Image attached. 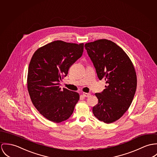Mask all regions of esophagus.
<instances>
[{"label": "esophagus", "instance_id": "obj_1", "mask_svg": "<svg viewBox=\"0 0 157 157\" xmlns=\"http://www.w3.org/2000/svg\"><path fill=\"white\" fill-rule=\"evenodd\" d=\"M83 96H84V97H86V98H88V97H89L90 95H91V94L90 93H83Z\"/></svg>", "mask_w": 157, "mask_h": 157}]
</instances>
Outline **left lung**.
I'll list each match as a JSON object with an SVG mask.
<instances>
[{
    "mask_svg": "<svg viewBox=\"0 0 157 157\" xmlns=\"http://www.w3.org/2000/svg\"><path fill=\"white\" fill-rule=\"evenodd\" d=\"M85 48L98 78L107 84L102 92L95 94L98 104L93 113L104 123L115 122L128 109L134 97L137 76L134 66L122 48L110 40L88 43Z\"/></svg>",
    "mask_w": 157,
    "mask_h": 157,
    "instance_id": "8db88e82",
    "label": "left lung"
}]
</instances>
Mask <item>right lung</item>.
I'll return each instance as SVG.
<instances>
[{
	"instance_id": "1",
	"label": "right lung",
	"mask_w": 157,
	"mask_h": 157,
	"mask_svg": "<svg viewBox=\"0 0 157 157\" xmlns=\"http://www.w3.org/2000/svg\"><path fill=\"white\" fill-rule=\"evenodd\" d=\"M84 51V44L57 40L37 49L28 69V90L36 109L50 121L68 119L79 99L78 93L61 90L60 82Z\"/></svg>"
}]
</instances>
